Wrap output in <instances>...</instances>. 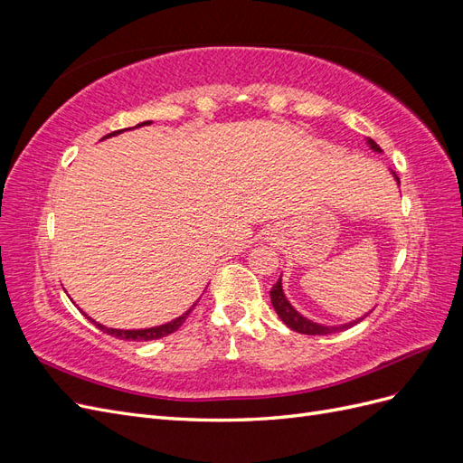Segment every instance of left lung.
Wrapping results in <instances>:
<instances>
[{"label": "left lung", "mask_w": 463, "mask_h": 463, "mask_svg": "<svg viewBox=\"0 0 463 463\" xmlns=\"http://www.w3.org/2000/svg\"><path fill=\"white\" fill-rule=\"evenodd\" d=\"M369 145H371L373 150L383 152V148L378 146V145L373 141V138H369ZM396 179H398V175H396ZM398 184H400V179H398ZM270 299H272V305H274V309H276L278 317L284 320V325H288L291 330H296V332H299V334L325 335V334L342 332V330H345V328H349V326H354V325H357V322H359V320L349 322V325H344V326H322V325H317V322H311L309 318L301 317V315L289 305V301L286 299L284 291H282V282H279V279H278V284H274V288H272V291H270ZM361 320H363V318H361Z\"/></svg>", "instance_id": "8db88e82"}]
</instances>
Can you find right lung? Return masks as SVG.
Segmentation results:
<instances>
[{
	"mask_svg": "<svg viewBox=\"0 0 463 463\" xmlns=\"http://www.w3.org/2000/svg\"><path fill=\"white\" fill-rule=\"evenodd\" d=\"M150 121H145V123H138V128H141V125H148ZM118 133H121V129L119 131H114V133H109V135H106V137H111V135H118ZM194 309V307H193ZM193 309H189L185 315H181L179 318H175V320H172V322H167V325H162V326H156V328H145V330H118V328H106V326H102V325H98V322H94V325L100 328L102 332H106V334H109V335H114V338H119V340H137V342H143V340H158V338H164V335H167V334H172V332H175L181 325H184L185 322V318L191 315V311Z\"/></svg>",
	"mask_w": 463,
	"mask_h": 463,
	"instance_id": "add662e5",
	"label": "right lung"
}]
</instances>
